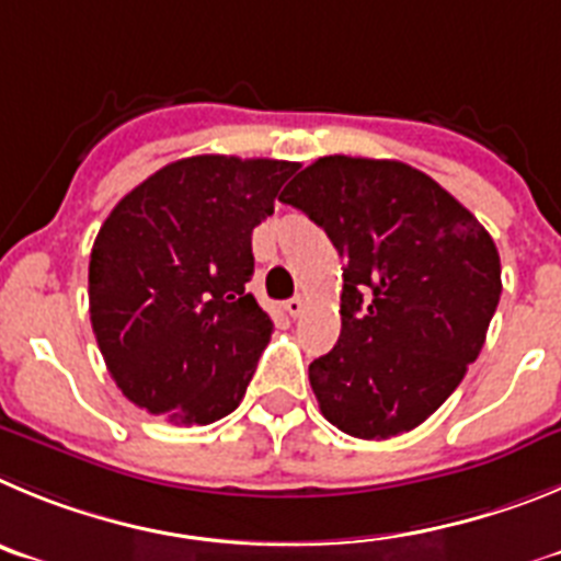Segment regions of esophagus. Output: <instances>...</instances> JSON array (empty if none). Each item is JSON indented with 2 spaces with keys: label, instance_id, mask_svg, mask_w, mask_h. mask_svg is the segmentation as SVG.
Instances as JSON below:
<instances>
[{
  "label": "esophagus",
  "instance_id": "1",
  "mask_svg": "<svg viewBox=\"0 0 561 561\" xmlns=\"http://www.w3.org/2000/svg\"><path fill=\"white\" fill-rule=\"evenodd\" d=\"M285 310H287V312H290V318H299V316H301V312H305V310H307V301H305V299H301V296H293V299H290V301H287V305H285Z\"/></svg>",
  "mask_w": 561,
  "mask_h": 561
}]
</instances>
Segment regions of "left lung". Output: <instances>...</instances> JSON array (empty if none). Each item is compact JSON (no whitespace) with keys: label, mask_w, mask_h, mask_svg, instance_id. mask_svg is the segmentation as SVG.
Masks as SVG:
<instances>
[{"label":"left lung","mask_w":561,"mask_h":561,"mask_svg":"<svg viewBox=\"0 0 561 561\" xmlns=\"http://www.w3.org/2000/svg\"><path fill=\"white\" fill-rule=\"evenodd\" d=\"M282 201L346 262L341 337L310 363L318 408L355 438L413 431L481 355L503 290L494 240L431 175L393 159L324 156Z\"/></svg>","instance_id":"1"}]
</instances>
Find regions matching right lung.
Masks as SVG:
<instances>
[{"label":"right lung","mask_w":561,"mask_h":561,"mask_svg":"<svg viewBox=\"0 0 561 561\" xmlns=\"http://www.w3.org/2000/svg\"><path fill=\"white\" fill-rule=\"evenodd\" d=\"M296 161L190 156L119 201L89 260V316L134 405L175 425L234 411L274 321L249 293L251 231Z\"/></svg>","instance_id":"obj_1"}]
</instances>
